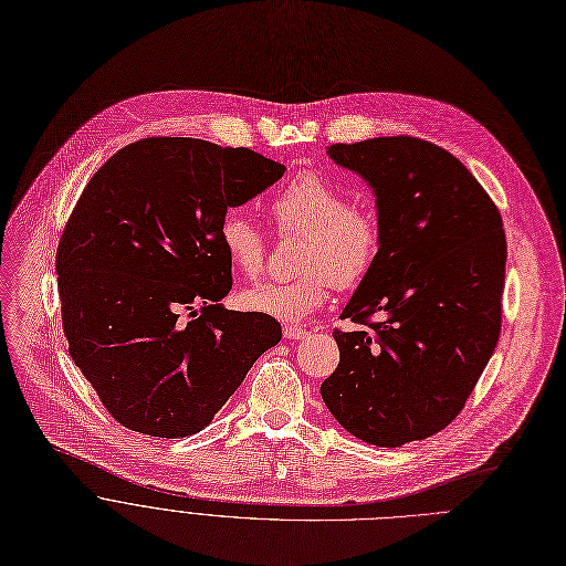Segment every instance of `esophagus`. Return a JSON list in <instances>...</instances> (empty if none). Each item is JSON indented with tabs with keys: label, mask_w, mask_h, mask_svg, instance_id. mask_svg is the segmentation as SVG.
<instances>
[{
	"label": "esophagus",
	"mask_w": 566,
	"mask_h": 566,
	"mask_svg": "<svg viewBox=\"0 0 566 566\" xmlns=\"http://www.w3.org/2000/svg\"><path fill=\"white\" fill-rule=\"evenodd\" d=\"M283 336L290 338V342H298V338L307 336V329L301 327V325H285L283 327Z\"/></svg>",
	"instance_id": "34e87169"
}]
</instances>
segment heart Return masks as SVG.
I'll use <instances>...</instances> for the list:
<instances>
[{"instance_id": "b5f03b06", "label": "heart", "mask_w": 566, "mask_h": 566, "mask_svg": "<svg viewBox=\"0 0 566 566\" xmlns=\"http://www.w3.org/2000/svg\"><path fill=\"white\" fill-rule=\"evenodd\" d=\"M270 213L279 237H301L296 248L301 274L243 290L241 305L250 312L298 321L325 303L329 285L350 290L377 263L381 250L377 211L364 202H348L342 189L314 171H303L281 187L270 200ZM218 241L239 274L256 279L263 272L268 234L245 209L232 207L222 213Z\"/></svg>"}]
</instances>
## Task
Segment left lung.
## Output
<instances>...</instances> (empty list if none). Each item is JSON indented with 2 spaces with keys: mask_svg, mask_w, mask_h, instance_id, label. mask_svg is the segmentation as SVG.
I'll list each match as a JSON object with an SVG mask.
<instances>
[{
  "mask_svg": "<svg viewBox=\"0 0 566 566\" xmlns=\"http://www.w3.org/2000/svg\"><path fill=\"white\" fill-rule=\"evenodd\" d=\"M327 156L373 187L381 250L334 329L338 366L321 384L355 437L397 448L453 421L502 329L506 237L475 176L446 149L410 136L329 145ZM379 313L381 322H370Z\"/></svg>",
  "mask_w": 566,
  "mask_h": 566,
  "instance_id": "8db88e82",
  "label": "left lung"
}]
</instances>
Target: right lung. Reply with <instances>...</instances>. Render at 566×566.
<instances>
[{"label": "right lung", "instance_id": "right-lung-1", "mask_svg": "<svg viewBox=\"0 0 566 566\" xmlns=\"http://www.w3.org/2000/svg\"><path fill=\"white\" fill-rule=\"evenodd\" d=\"M283 174L245 147L145 138L84 187L55 256L62 327L125 428L165 439L202 430L281 342L276 318L218 303L232 290L218 224Z\"/></svg>", "mask_w": 566, "mask_h": 566}]
</instances>
